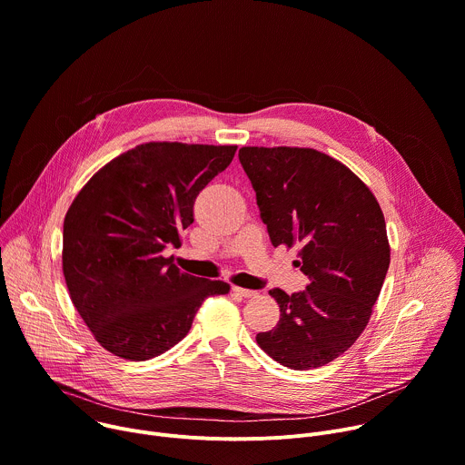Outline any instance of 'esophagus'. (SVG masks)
Masks as SVG:
<instances>
[{
	"mask_svg": "<svg viewBox=\"0 0 465 465\" xmlns=\"http://www.w3.org/2000/svg\"><path fill=\"white\" fill-rule=\"evenodd\" d=\"M237 296H241V298H253L257 292L255 291H250V289H242V287H233L232 289Z\"/></svg>",
	"mask_w": 465,
	"mask_h": 465,
	"instance_id": "obj_1",
	"label": "esophagus"
}]
</instances>
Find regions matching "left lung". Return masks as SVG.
Instances as JSON below:
<instances>
[{
    "instance_id": "left-lung-1",
    "label": "left lung",
    "mask_w": 465,
    "mask_h": 465,
    "mask_svg": "<svg viewBox=\"0 0 465 465\" xmlns=\"http://www.w3.org/2000/svg\"><path fill=\"white\" fill-rule=\"evenodd\" d=\"M239 162L272 244H298L309 278L302 292L271 291L280 322L255 341L291 370L320 368L368 325L390 264L384 215L355 173L314 149L242 147Z\"/></svg>"
}]
</instances>
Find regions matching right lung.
<instances>
[{"label": "right lung", "instance_id": "add662e5", "mask_svg": "<svg viewBox=\"0 0 465 465\" xmlns=\"http://www.w3.org/2000/svg\"><path fill=\"white\" fill-rule=\"evenodd\" d=\"M235 145L151 142L99 169L64 219L62 272L95 341L126 361L178 344L208 296L230 285L182 272L167 246L182 244L194 198L233 160Z\"/></svg>", "mask_w": 465, "mask_h": 465}]
</instances>
